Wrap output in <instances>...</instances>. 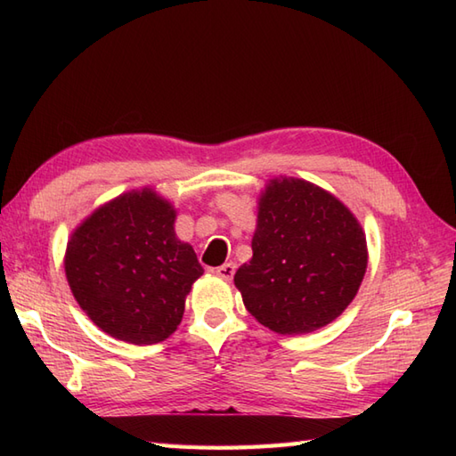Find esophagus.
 Masks as SVG:
<instances>
[{"instance_id":"esophagus-1","label":"esophagus","mask_w":456,"mask_h":456,"mask_svg":"<svg viewBox=\"0 0 456 456\" xmlns=\"http://www.w3.org/2000/svg\"><path fill=\"white\" fill-rule=\"evenodd\" d=\"M235 270H237V266L233 263H225V265H221V266L216 268V274L223 280H231L235 274Z\"/></svg>"}]
</instances>
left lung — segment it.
Here are the masks:
<instances>
[{"label":"left lung","instance_id":"8db88e82","mask_svg":"<svg viewBox=\"0 0 456 456\" xmlns=\"http://www.w3.org/2000/svg\"><path fill=\"white\" fill-rule=\"evenodd\" d=\"M366 265V237L351 209L312 182L280 176L260 193L253 258L235 286L258 323L302 335L345 312Z\"/></svg>","mask_w":456,"mask_h":456}]
</instances>
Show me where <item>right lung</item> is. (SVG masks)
Here are the masks:
<instances>
[{
	"mask_svg": "<svg viewBox=\"0 0 456 456\" xmlns=\"http://www.w3.org/2000/svg\"><path fill=\"white\" fill-rule=\"evenodd\" d=\"M176 209L152 188L131 190L86 217L68 240L66 280L103 333L154 345L176 331L191 284L203 274L174 233Z\"/></svg>",
	"mask_w": 456,
	"mask_h": 456,
	"instance_id": "obj_1",
	"label": "right lung"
}]
</instances>
